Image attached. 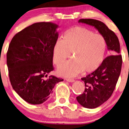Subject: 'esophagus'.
<instances>
[{"label":"esophagus","instance_id":"esophagus-1","mask_svg":"<svg viewBox=\"0 0 129 129\" xmlns=\"http://www.w3.org/2000/svg\"><path fill=\"white\" fill-rule=\"evenodd\" d=\"M66 81H67L68 82H74V79H70V78H67L66 79Z\"/></svg>","mask_w":129,"mask_h":129}]
</instances>
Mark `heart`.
Wrapping results in <instances>:
<instances>
[{
  "label": "heart",
  "mask_w": 129,
  "mask_h": 129,
  "mask_svg": "<svg viewBox=\"0 0 129 129\" xmlns=\"http://www.w3.org/2000/svg\"><path fill=\"white\" fill-rule=\"evenodd\" d=\"M107 44L104 37L84 27L75 26L58 39L53 46V61L59 66L72 56L74 59L58 68L64 77H75L82 71L90 73L102 65L106 55Z\"/></svg>",
  "instance_id": "b5f03b06"
}]
</instances>
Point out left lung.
I'll return each instance as SVG.
<instances>
[{
	"instance_id": "left-lung-1",
	"label": "left lung",
	"mask_w": 129,
	"mask_h": 129,
	"mask_svg": "<svg viewBox=\"0 0 129 129\" xmlns=\"http://www.w3.org/2000/svg\"><path fill=\"white\" fill-rule=\"evenodd\" d=\"M78 23L92 26L105 38L107 49L111 55L104 59L95 71L81 80L85 84L84 92L77 97V100L84 107L95 109L103 104L113 94L120 76L122 58L120 46L116 34L103 22L92 19H81Z\"/></svg>"
}]
</instances>
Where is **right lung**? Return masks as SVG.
<instances>
[{
    "label": "right lung",
    "instance_id": "1",
    "mask_svg": "<svg viewBox=\"0 0 129 129\" xmlns=\"http://www.w3.org/2000/svg\"><path fill=\"white\" fill-rule=\"evenodd\" d=\"M59 26L38 22L16 34L7 52V66L13 90L25 102L40 104L47 100L55 85L63 79L48 74L53 71V46Z\"/></svg>",
    "mask_w": 129,
    "mask_h": 129
}]
</instances>
